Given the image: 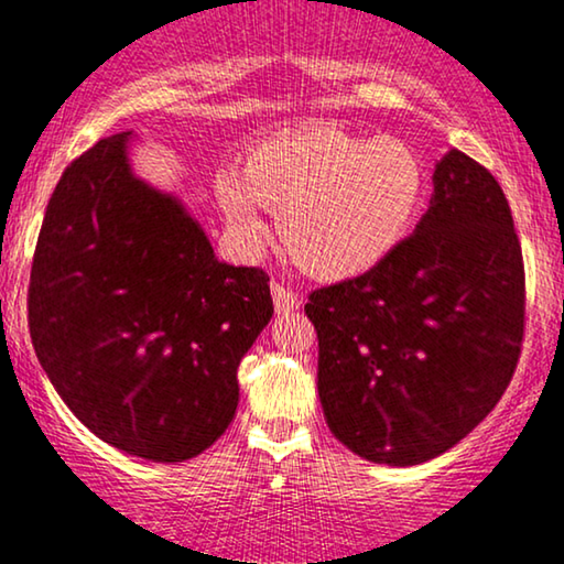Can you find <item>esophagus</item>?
I'll return each instance as SVG.
<instances>
[{
	"mask_svg": "<svg viewBox=\"0 0 564 564\" xmlns=\"http://www.w3.org/2000/svg\"><path fill=\"white\" fill-rule=\"evenodd\" d=\"M270 291H273V306L278 314H289L299 310V304H302V299H299L296 291H291L289 286H283V283H270Z\"/></svg>",
	"mask_w": 564,
	"mask_h": 564,
	"instance_id": "34e87169",
	"label": "esophagus"
}]
</instances>
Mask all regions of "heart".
Here are the masks:
<instances>
[{
    "mask_svg": "<svg viewBox=\"0 0 564 564\" xmlns=\"http://www.w3.org/2000/svg\"><path fill=\"white\" fill-rule=\"evenodd\" d=\"M214 193L242 252L265 245L262 206L278 214V239L304 273L345 281L408 239L427 198V167L402 139L306 126L252 144L239 175L214 177Z\"/></svg>",
    "mask_w": 564,
    "mask_h": 564,
    "instance_id": "obj_1",
    "label": "heart"
}]
</instances>
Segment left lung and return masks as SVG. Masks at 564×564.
Returning <instances> with one entry per match:
<instances>
[{
    "instance_id": "obj_1",
    "label": "left lung",
    "mask_w": 564,
    "mask_h": 564,
    "mask_svg": "<svg viewBox=\"0 0 564 564\" xmlns=\"http://www.w3.org/2000/svg\"><path fill=\"white\" fill-rule=\"evenodd\" d=\"M329 431L373 464L435 459L482 423L513 379L527 275L506 193L452 149L417 227L379 268L317 289Z\"/></svg>"
}]
</instances>
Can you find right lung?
<instances>
[{"instance_id": "obj_1", "label": "right lung", "mask_w": 564, "mask_h": 564, "mask_svg": "<svg viewBox=\"0 0 564 564\" xmlns=\"http://www.w3.org/2000/svg\"><path fill=\"white\" fill-rule=\"evenodd\" d=\"M129 144V131L100 139L58 180L30 270V337L97 438L172 464L229 427L239 360L273 299L260 268L216 260L175 195L133 175Z\"/></svg>"}]
</instances>
